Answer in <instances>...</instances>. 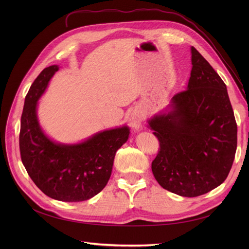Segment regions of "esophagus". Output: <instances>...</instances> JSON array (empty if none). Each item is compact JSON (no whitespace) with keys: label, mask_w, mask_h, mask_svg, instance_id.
Returning <instances> with one entry per match:
<instances>
[{"label":"esophagus","mask_w":249,"mask_h":249,"mask_svg":"<svg viewBox=\"0 0 249 249\" xmlns=\"http://www.w3.org/2000/svg\"><path fill=\"white\" fill-rule=\"evenodd\" d=\"M142 120H143V116L141 114V112L135 110L131 113L129 122H130V125L132 127V130L134 132H139L140 131Z\"/></svg>","instance_id":"1"}]
</instances>
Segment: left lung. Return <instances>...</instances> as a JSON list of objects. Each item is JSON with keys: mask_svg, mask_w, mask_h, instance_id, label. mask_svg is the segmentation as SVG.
Segmentation results:
<instances>
[{"mask_svg": "<svg viewBox=\"0 0 249 249\" xmlns=\"http://www.w3.org/2000/svg\"><path fill=\"white\" fill-rule=\"evenodd\" d=\"M192 70L186 90L147 120L160 141L152 170L161 187L195 197L221 185L237 149V124L227 85L191 47Z\"/></svg>", "mask_w": 249, "mask_h": 249, "instance_id": "left-lung-1", "label": "left lung"}]
</instances>
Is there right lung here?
<instances>
[{"label": "right lung", "mask_w": 249, "mask_h": 249, "mask_svg": "<svg viewBox=\"0 0 249 249\" xmlns=\"http://www.w3.org/2000/svg\"><path fill=\"white\" fill-rule=\"evenodd\" d=\"M58 65L44 69L26 95L20 119L21 162L35 185L51 198L78 202L93 197L107 185L117 149L129 139V126L104 130L66 144L52 140L37 117V106Z\"/></svg>", "instance_id": "right-lung-1"}]
</instances>
